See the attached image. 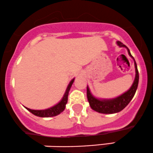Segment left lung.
Instances as JSON below:
<instances>
[{"label": "left lung", "instance_id": "8db88e82", "mask_svg": "<svg viewBox=\"0 0 153 153\" xmlns=\"http://www.w3.org/2000/svg\"><path fill=\"white\" fill-rule=\"evenodd\" d=\"M117 43L120 47H125V48H126L127 50H128V54L130 55L131 57L134 59L126 46H125L123 43L120 41H117ZM134 60L136 70L135 79H134L133 84H132L131 87L129 88V90L127 91L126 92H125L122 95L119 96L116 98L111 99V100H98V99L95 98L94 97L92 96L90 92L89 88L87 86V98H88V101L89 102L91 107L94 110L104 114L116 113V112L121 111L122 110H123L128 105V103L133 99L134 96L135 94L139 83L138 69H137V63H136L134 59Z\"/></svg>", "mask_w": 153, "mask_h": 153}]
</instances>
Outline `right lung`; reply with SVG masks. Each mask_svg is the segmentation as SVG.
<instances>
[{"label":"right lung","instance_id":"1","mask_svg":"<svg viewBox=\"0 0 153 153\" xmlns=\"http://www.w3.org/2000/svg\"><path fill=\"white\" fill-rule=\"evenodd\" d=\"M74 80H75V78H73V79L70 81V83H69L68 88H67L66 89V91H65V94H64L62 100L59 102L58 104H56V105H54L53 107H50V108L46 109V110H31V109L27 108V107H25V108H26L27 110H29L30 112H32L33 115H36V116H38V117H48L56 116V115H59V114L61 113L62 112H63L64 110L65 109L66 104L67 102H68L69 91H70V88H71L72 85H73Z\"/></svg>","mask_w":153,"mask_h":153}]
</instances>
